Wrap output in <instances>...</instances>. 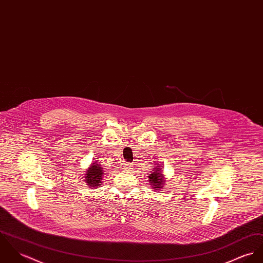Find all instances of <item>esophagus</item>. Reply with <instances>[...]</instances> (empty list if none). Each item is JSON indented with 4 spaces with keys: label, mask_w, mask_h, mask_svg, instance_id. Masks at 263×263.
Here are the masks:
<instances>
[{
    "label": "esophagus",
    "mask_w": 263,
    "mask_h": 263,
    "mask_svg": "<svg viewBox=\"0 0 263 263\" xmlns=\"http://www.w3.org/2000/svg\"><path fill=\"white\" fill-rule=\"evenodd\" d=\"M123 167H124V170H126V171H131V170L133 168V163H131V162H125V163H123Z\"/></svg>",
    "instance_id": "1"
}]
</instances>
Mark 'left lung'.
Returning <instances> with one entry per match:
<instances>
[{
    "mask_svg": "<svg viewBox=\"0 0 263 263\" xmlns=\"http://www.w3.org/2000/svg\"><path fill=\"white\" fill-rule=\"evenodd\" d=\"M148 178L150 180V184L152 185V187L154 190L158 191L160 187H163L164 178L162 176V170L158 168V166L151 172V174H150Z\"/></svg>",
    "mask_w": 263,
    "mask_h": 263,
    "instance_id": "1",
    "label": "left lung"
}]
</instances>
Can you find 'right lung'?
I'll return each mask as SVG.
<instances>
[{
	"label": "right lung",
	"instance_id": "add662e5",
	"mask_svg": "<svg viewBox=\"0 0 263 263\" xmlns=\"http://www.w3.org/2000/svg\"><path fill=\"white\" fill-rule=\"evenodd\" d=\"M103 168L97 162L89 165V168L87 170L86 173V181L89 186L97 187L101 184L103 178Z\"/></svg>",
	"mask_w": 263,
	"mask_h": 263
}]
</instances>
